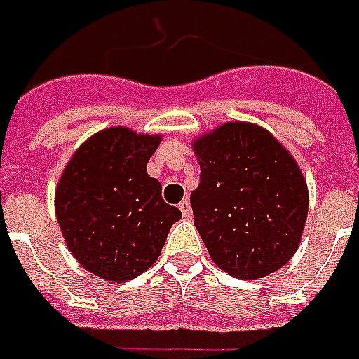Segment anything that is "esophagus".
I'll return each mask as SVG.
<instances>
[{
	"label": "esophagus",
	"instance_id": "esophagus-1",
	"mask_svg": "<svg viewBox=\"0 0 359 359\" xmlns=\"http://www.w3.org/2000/svg\"><path fill=\"white\" fill-rule=\"evenodd\" d=\"M179 209H180V213H182V217H184V219H190V215H192V207H190V201H188V200L180 201Z\"/></svg>",
	"mask_w": 359,
	"mask_h": 359
}]
</instances>
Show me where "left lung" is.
Here are the masks:
<instances>
[{
    "mask_svg": "<svg viewBox=\"0 0 359 359\" xmlns=\"http://www.w3.org/2000/svg\"><path fill=\"white\" fill-rule=\"evenodd\" d=\"M200 187L194 224L220 270L257 280L280 270L301 243L308 217L302 171L266 129L230 121L194 140Z\"/></svg>",
    "mask_w": 359,
    "mask_h": 359,
    "instance_id": "left-lung-1",
    "label": "left lung"
}]
</instances>
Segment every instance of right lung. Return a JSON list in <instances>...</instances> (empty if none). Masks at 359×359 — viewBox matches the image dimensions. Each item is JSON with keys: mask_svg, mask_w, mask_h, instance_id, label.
<instances>
[{"mask_svg": "<svg viewBox=\"0 0 359 359\" xmlns=\"http://www.w3.org/2000/svg\"><path fill=\"white\" fill-rule=\"evenodd\" d=\"M161 135L127 127L98 131L79 146L55 192V213L70 253L106 281H127L158 261L182 213L161 198L146 163Z\"/></svg>", "mask_w": 359, "mask_h": 359, "instance_id": "obj_1", "label": "right lung"}]
</instances>
